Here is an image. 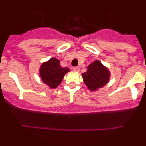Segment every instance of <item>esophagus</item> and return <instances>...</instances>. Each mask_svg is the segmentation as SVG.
Returning <instances> with one entry per match:
<instances>
[{"label":"esophagus","instance_id":"obj_1","mask_svg":"<svg viewBox=\"0 0 146 146\" xmlns=\"http://www.w3.org/2000/svg\"><path fill=\"white\" fill-rule=\"evenodd\" d=\"M73 70L75 71V72H80V67L79 66H75L73 68Z\"/></svg>","mask_w":146,"mask_h":146}]
</instances>
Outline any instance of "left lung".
I'll return each mask as SVG.
<instances>
[{"mask_svg":"<svg viewBox=\"0 0 146 146\" xmlns=\"http://www.w3.org/2000/svg\"><path fill=\"white\" fill-rule=\"evenodd\" d=\"M82 76L88 88L95 91L109 82L110 72L105 66L96 60L88 66L87 71L82 73Z\"/></svg>","mask_w":146,"mask_h":146,"instance_id":"8db88e82","label":"left lung"}]
</instances>
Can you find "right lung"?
<instances>
[{
    "instance_id": "add662e5",
    "label": "right lung",
    "mask_w": 146,
    "mask_h": 146,
    "mask_svg": "<svg viewBox=\"0 0 146 146\" xmlns=\"http://www.w3.org/2000/svg\"><path fill=\"white\" fill-rule=\"evenodd\" d=\"M69 72V68L60 66V60L55 58L42 63L39 69L40 77L44 83L53 89L61 83L65 74Z\"/></svg>"
}]
</instances>
